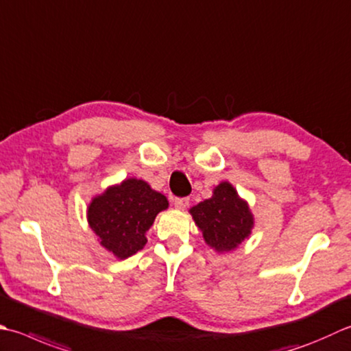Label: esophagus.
Here are the masks:
<instances>
[{
  "mask_svg": "<svg viewBox=\"0 0 351 351\" xmlns=\"http://www.w3.org/2000/svg\"><path fill=\"white\" fill-rule=\"evenodd\" d=\"M189 202H190L189 197H175V201H173L175 207H176L178 210L187 208V207H189Z\"/></svg>",
  "mask_w": 351,
  "mask_h": 351,
  "instance_id": "esophagus-1",
  "label": "esophagus"
}]
</instances>
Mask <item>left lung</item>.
I'll return each instance as SVG.
<instances>
[{
    "instance_id": "1",
    "label": "left lung",
    "mask_w": 351,
    "mask_h": 351,
    "mask_svg": "<svg viewBox=\"0 0 351 351\" xmlns=\"http://www.w3.org/2000/svg\"><path fill=\"white\" fill-rule=\"evenodd\" d=\"M205 242L216 251H231L251 234L254 219L245 201L228 182L219 184L207 199L190 210Z\"/></svg>"
}]
</instances>
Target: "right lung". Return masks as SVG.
Instances as JSON below:
<instances>
[{
    "label": "right lung",
    "instance_id": "right-lung-1",
    "mask_svg": "<svg viewBox=\"0 0 351 351\" xmlns=\"http://www.w3.org/2000/svg\"><path fill=\"white\" fill-rule=\"evenodd\" d=\"M169 207L164 195L141 180L123 181L93 199L88 222L100 243L119 258H128L146 245V231L156 215Z\"/></svg>",
    "mask_w": 351,
    "mask_h": 351
}]
</instances>
